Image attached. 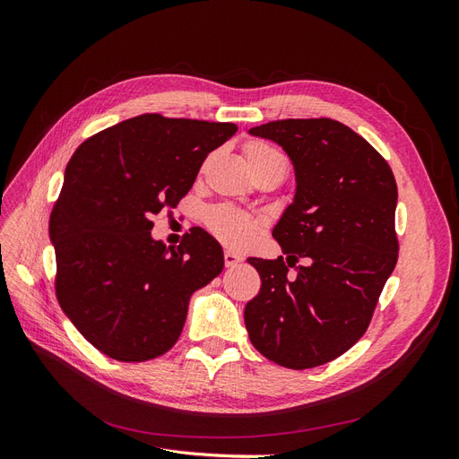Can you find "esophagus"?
Returning <instances> with one entry per match:
<instances>
[{
  "mask_svg": "<svg viewBox=\"0 0 459 459\" xmlns=\"http://www.w3.org/2000/svg\"><path fill=\"white\" fill-rule=\"evenodd\" d=\"M239 262H243V256L235 255L233 251H226V253H224V264H226V268H233V266H238Z\"/></svg>",
  "mask_w": 459,
  "mask_h": 459,
  "instance_id": "34e87169",
  "label": "esophagus"
}]
</instances>
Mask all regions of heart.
Wrapping results in <instances>:
<instances>
[{"instance_id":"heart-1","label":"heart","mask_w":459,"mask_h":459,"mask_svg":"<svg viewBox=\"0 0 459 459\" xmlns=\"http://www.w3.org/2000/svg\"><path fill=\"white\" fill-rule=\"evenodd\" d=\"M245 159L253 172L260 169H270V166H285L281 152H277L273 147L262 142H248L245 145ZM206 221L214 235L235 248H243L251 243L258 228L255 218L228 204L212 208L206 216Z\"/></svg>"}]
</instances>
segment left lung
Here are the masks:
<instances>
[{"label": "left lung", "instance_id": "obj_1", "mask_svg": "<svg viewBox=\"0 0 459 459\" xmlns=\"http://www.w3.org/2000/svg\"><path fill=\"white\" fill-rule=\"evenodd\" d=\"M248 134L280 145L295 170L293 203L273 226L285 258L247 260L262 280L245 307L248 339L283 368L322 366L364 335L396 266L394 176L337 120H275ZM299 257L307 264L289 276Z\"/></svg>", "mask_w": 459, "mask_h": 459}]
</instances>
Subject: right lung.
Returning <instances> with one entry per match:
<instances>
[{
	"label": "right lung",
	"instance_id": "obj_1",
	"mask_svg": "<svg viewBox=\"0 0 459 459\" xmlns=\"http://www.w3.org/2000/svg\"><path fill=\"white\" fill-rule=\"evenodd\" d=\"M238 132L231 122L142 115L82 143L49 218L57 299L97 351L120 362L169 352L191 295L224 270V251L197 228L178 248L151 235L203 160Z\"/></svg>",
	"mask_w": 459,
	"mask_h": 459
}]
</instances>
